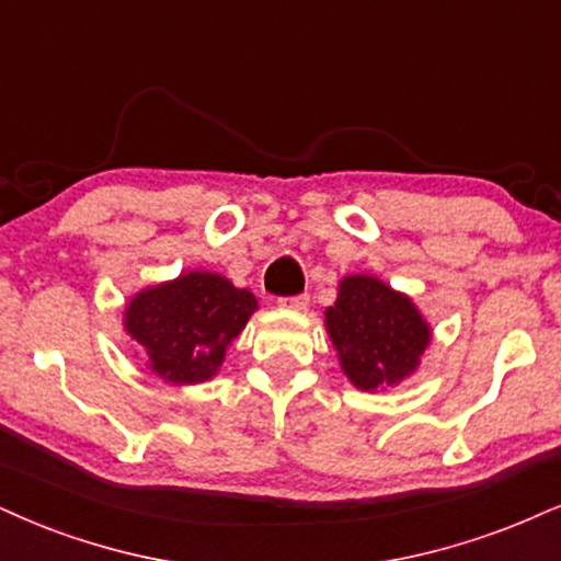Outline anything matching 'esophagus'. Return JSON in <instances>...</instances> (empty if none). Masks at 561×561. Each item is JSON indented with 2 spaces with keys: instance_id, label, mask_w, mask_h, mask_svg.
Masks as SVG:
<instances>
[{
  "instance_id": "esophagus-1",
  "label": "esophagus",
  "mask_w": 561,
  "mask_h": 561,
  "mask_svg": "<svg viewBox=\"0 0 561 561\" xmlns=\"http://www.w3.org/2000/svg\"><path fill=\"white\" fill-rule=\"evenodd\" d=\"M307 304H309L307 294L286 296V299H280V307H286V309H307Z\"/></svg>"
}]
</instances>
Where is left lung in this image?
<instances>
[{"label": "left lung", "mask_w": 561, "mask_h": 561, "mask_svg": "<svg viewBox=\"0 0 561 561\" xmlns=\"http://www.w3.org/2000/svg\"><path fill=\"white\" fill-rule=\"evenodd\" d=\"M345 377L375 392L403 382L419 369L432 328L416 304L371 275H348L324 312Z\"/></svg>", "instance_id": "1"}]
</instances>
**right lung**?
<instances>
[{"label": "right lung", "instance_id": "add662e5", "mask_svg": "<svg viewBox=\"0 0 561 561\" xmlns=\"http://www.w3.org/2000/svg\"><path fill=\"white\" fill-rule=\"evenodd\" d=\"M257 299L218 273L192 270L145 288L124 309V330L142 345L148 366L171 385L207 382L224 364Z\"/></svg>", "mask_w": 561, "mask_h": 561}]
</instances>
